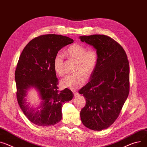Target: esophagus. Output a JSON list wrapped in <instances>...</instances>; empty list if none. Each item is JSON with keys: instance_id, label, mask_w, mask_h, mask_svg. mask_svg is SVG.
I'll return each instance as SVG.
<instances>
[{"instance_id": "obj_1", "label": "esophagus", "mask_w": 147, "mask_h": 147, "mask_svg": "<svg viewBox=\"0 0 147 147\" xmlns=\"http://www.w3.org/2000/svg\"><path fill=\"white\" fill-rule=\"evenodd\" d=\"M73 93H74V96H78V95H79L78 92H76V91H74Z\"/></svg>"}]
</instances>
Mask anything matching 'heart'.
I'll return each mask as SVG.
<instances>
[{"mask_svg":"<svg viewBox=\"0 0 147 147\" xmlns=\"http://www.w3.org/2000/svg\"><path fill=\"white\" fill-rule=\"evenodd\" d=\"M66 56L70 59L77 61L76 73L64 76L61 84L64 88L75 89L82 86L86 81V77L91 76L95 70L98 57L94 49H87L84 45L74 43L66 51ZM53 66L55 73L62 75L64 73V57L62 53L55 55L53 61Z\"/></svg>","mask_w":147,"mask_h":147,"instance_id":"obj_1","label":"heart"}]
</instances>
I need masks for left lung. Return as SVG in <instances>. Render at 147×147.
Instances as JSON below:
<instances>
[{
	"instance_id": "obj_1",
	"label": "left lung",
	"mask_w": 147,
	"mask_h": 147,
	"mask_svg": "<svg viewBox=\"0 0 147 147\" xmlns=\"http://www.w3.org/2000/svg\"><path fill=\"white\" fill-rule=\"evenodd\" d=\"M96 50L98 63L90 81L79 93L86 105L81 109L84 125L94 131L110 127L118 117L129 91V65L121 45L104 35L79 37Z\"/></svg>"
}]
</instances>
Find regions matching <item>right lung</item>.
Wrapping results in <instances>:
<instances>
[{"label":"right lung","instance_id":"1","mask_svg":"<svg viewBox=\"0 0 147 147\" xmlns=\"http://www.w3.org/2000/svg\"><path fill=\"white\" fill-rule=\"evenodd\" d=\"M73 42L72 39L62 35H40L32 39L21 53L15 74L16 97L24 114L35 125L47 127L59 122L62 117V104L74 97L69 89L59 91L58 79L53 66L55 55ZM31 87L40 92L42 100L37 109L30 107L25 99Z\"/></svg>","mask_w":147,"mask_h":147}]
</instances>
